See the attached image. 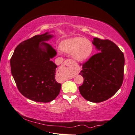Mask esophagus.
I'll return each mask as SVG.
<instances>
[{
  "mask_svg": "<svg viewBox=\"0 0 135 135\" xmlns=\"http://www.w3.org/2000/svg\"><path fill=\"white\" fill-rule=\"evenodd\" d=\"M62 66L64 68H67V69H70L73 67V63L70 60H67L63 62Z\"/></svg>",
  "mask_w": 135,
  "mask_h": 135,
  "instance_id": "34e87169",
  "label": "esophagus"
}]
</instances>
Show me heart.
I'll return each mask as SVG.
<instances>
[{
  "label": "heart",
  "instance_id": "1",
  "mask_svg": "<svg viewBox=\"0 0 135 135\" xmlns=\"http://www.w3.org/2000/svg\"><path fill=\"white\" fill-rule=\"evenodd\" d=\"M60 48L65 53H73V58L79 62L87 60L93 50L91 42L82 37L65 39L60 44Z\"/></svg>",
  "mask_w": 135,
  "mask_h": 135
}]
</instances>
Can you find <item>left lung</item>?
Here are the masks:
<instances>
[{
  "mask_svg": "<svg viewBox=\"0 0 135 135\" xmlns=\"http://www.w3.org/2000/svg\"><path fill=\"white\" fill-rule=\"evenodd\" d=\"M92 44L99 53L82 65L79 74L84 79L79 90L88 101L100 103L110 99L121 88L125 58L119 48L110 40L94 38Z\"/></svg>",
  "mask_w": 135,
  "mask_h": 135,
  "instance_id": "1",
  "label": "left lung"
}]
</instances>
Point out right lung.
Returning <instances> with one entry per match:
<instances>
[{
    "label": "right lung",
    "mask_w": 135,
    "mask_h": 135,
    "mask_svg": "<svg viewBox=\"0 0 135 135\" xmlns=\"http://www.w3.org/2000/svg\"><path fill=\"white\" fill-rule=\"evenodd\" d=\"M49 33L20 43L10 59L11 74L20 92L37 102L52 101L61 87L55 78L57 66L50 60L56 51L46 42L54 37Z\"/></svg>",
    "instance_id": "1"
}]
</instances>
